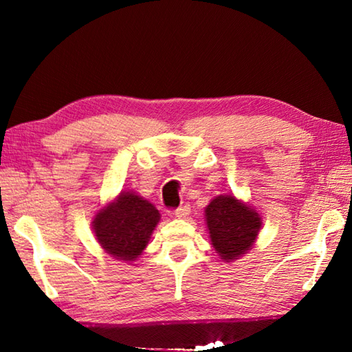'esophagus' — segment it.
Returning a JSON list of instances; mask_svg holds the SVG:
<instances>
[{
    "mask_svg": "<svg viewBox=\"0 0 352 352\" xmlns=\"http://www.w3.org/2000/svg\"><path fill=\"white\" fill-rule=\"evenodd\" d=\"M189 212H190L189 205H183L180 208H177V210L174 211L175 217H178V219H186L189 216Z\"/></svg>",
    "mask_w": 352,
    "mask_h": 352,
    "instance_id": "esophagus-1",
    "label": "esophagus"
}]
</instances>
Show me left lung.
Listing matches in <instances>:
<instances>
[{
	"instance_id": "obj_1",
	"label": "left lung",
	"mask_w": 352,
	"mask_h": 352,
	"mask_svg": "<svg viewBox=\"0 0 352 352\" xmlns=\"http://www.w3.org/2000/svg\"><path fill=\"white\" fill-rule=\"evenodd\" d=\"M205 219L212 247L226 262L239 259L253 247L262 225L259 214L231 194L211 200Z\"/></svg>"
}]
</instances>
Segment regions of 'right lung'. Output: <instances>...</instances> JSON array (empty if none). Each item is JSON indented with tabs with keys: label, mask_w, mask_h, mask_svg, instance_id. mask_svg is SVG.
I'll return each mask as SVG.
<instances>
[{
	"label": "right lung",
	"mask_w": 352,
	"mask_h": 352,
	"mask_svg": "<svg viewBox=\"0 0 352 352\" xmlns=\"http://www.w3.org/2000/svg\"><path fill=\"white\" fill-rule=\"evenodd\" d=\"M160 222V212L132 190H122L94 216L91 226L107 253L118 261L132 262L142 253L152 231Z\"/></svg>",
	"instance_id": "right-lung-1"
}]
</instances>
